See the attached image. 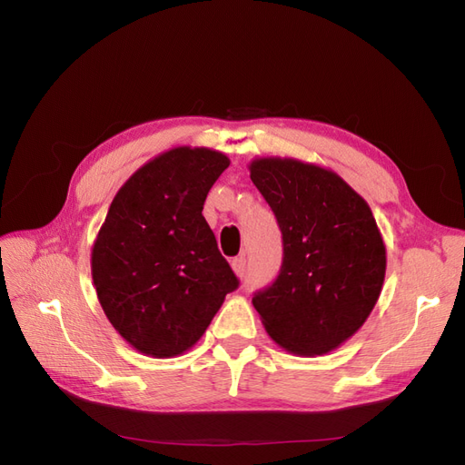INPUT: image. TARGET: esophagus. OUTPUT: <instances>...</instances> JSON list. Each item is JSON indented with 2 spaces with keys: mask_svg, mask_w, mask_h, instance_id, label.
<instances>
[{
  "mask_svg": "<svg viewBox=\"0 0 465 465\" xmlns=\"http://www.w3.org/2000/svg\"><path fill=\"white\" fill-rule=\"evenodd\" d=\"M231 265H232V272H234L238 277H244V273H246V258H244V256L234 258V260L231 262Z\"/></svg>",
  "mask_w": 465,
  "mask_h": 465,
  "instance_id": "34e87169",
  "label": "esophagus"
}]
</instances>
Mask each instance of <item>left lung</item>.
Instances as JSON below:
<instances>
[{"instance_id": "8db88e82", "label": "left lung", "mask_w": 465, "mask_h": 465, "mask_svg": "<svg viewBox=\"0 0 465 465\" xmlns=\"http://www.w3.org/2000/svg\"><path fill=\"white\" fill-rule=\"evenodd\" d=\"M250 178L283 234V263L252 304L289 353L326 355L353 335L380 297L386 246L369 203L330 168L262 157Z\"/></svg>"}]
</instances>
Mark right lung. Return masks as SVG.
I'll list each match as a JSON object with an SVG mask.
<instances>
[{"label": "right lung", "instance_id": "right-lung-1", "mask_svg": "<svg viewBox=\"0 0 465 465\" xmlns=\"http://www.w3.org/2000/svg\"><path fill=\"white\" fill-rule=\"evenodd\" d=\"M227 154L174 147L124 182L91 252L106 318L139 353L171 359L200 341L238 287L202 215Z\"/></svg>", "mask_w": 465, "mask_h": 465}]
</instances>
